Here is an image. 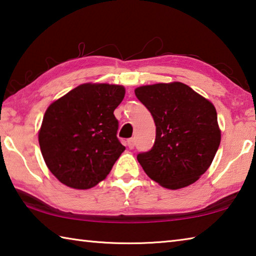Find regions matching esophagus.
<instances>
[{
	"instance_id": "34e87169",
	"label": "esophagus",
	"mask_w": 256,
	"mask_h": 256,
	"mask_svg": "<svg viewBox=\"0 0 256 256\" xmlns=\"http://www.w3.org/2000/svg\"><path fill=\"white\" fill-rule=\"evenodd\" d=\"M128 146L130 149H133L134 146H136V138H128Z\"/></svg>"
}]
</instances>
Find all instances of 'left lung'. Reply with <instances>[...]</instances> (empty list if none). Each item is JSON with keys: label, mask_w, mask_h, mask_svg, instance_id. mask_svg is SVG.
<instances>
[{"label": "left lung", "mask_w": 256, "mask_h": 256, "mask_svg": "<svg viewBox=\"0 0 256 256\" xmlns=\"http://www.w3.org/2000/svg\"><path fill=\"white\" fill-rule=\"evenodd\" d=\"M134 92L156 124L154 146L136 156L146 174L170 190L193 184L222 140L214 106L182 82L142 86Z\"/></svg>", "instance_id": "1"}]
</instances>
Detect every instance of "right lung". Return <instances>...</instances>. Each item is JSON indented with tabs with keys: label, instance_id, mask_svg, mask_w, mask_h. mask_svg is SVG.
Returning a JSON list of instances; mask_svg holds the SVG:
<instances>
[{
	"label": "right lung",
	"instance_id": "add662e5",
	"mask_svg": "<svg viewBox=\"0 0 256 256\" xmlns=\"http://www.w3.org/2000/svg\"><path fill=\"white\" fill-rule=\"evenodd\" d=\"M123 86L86 84L52 102L38 133L45 162L60 183L86 190L106 178L125 150L115 108Z\"/></svg>",
	"mask_w": 256,
	"mask_h": 256
}]
</instances>
